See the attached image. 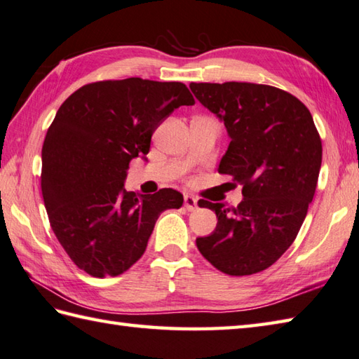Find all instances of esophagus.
Masks as SVG:
<instances>
[{
    "label": "esophagus",
    "mask_w": 359,
    "mask_h": 359,
    "mask_svg": "<svg viewBox=\"0 0 359 359\" xmlns=\"http://www.w3.org/2000/svg\"><path fill=\"white\" fill-rule=\"evenodd\" d=\"M184 208L187 210H195L196 208H198V200H196L192 195H186L184 196Z\"/></svg>",
    "instance_id": "obj_1"
}]
</instances>
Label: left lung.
Returning a JSON list of instances; mask_svg holds the SVG:
<instances>
[{
    "label": "left lung",
    "mask_w": 359,
    "mask_h": 359,
    "mask_svg": "<svg viewBox=\"0 0 359 359\" xmlns=\"http://www.w3.org/2000/svg\"><path fill=\"white\" fill-rule=\"evenodd\" d=\"M190 90L231 137L218 172L243 187L237 208L203 200L218 222L196 246L224 274L260 273L280 259L305 220L323 163L320 136L309 108L276 86L190 83Z\"/></svg>",
    "instance_id": "left-lung-1"
}]
</instances>
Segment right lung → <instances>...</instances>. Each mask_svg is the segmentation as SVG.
<instances>
[{"instance_id":"1","label":"right lung","mask_w":359,"mask_h":359,"mask_svg":"<svg viewBox=\"0 0 359 359\" xmlns=\"http://www.w3.org/2000/svg\"><path fill=\"white\" fill-rule=\"evenodd\" d=\"M194 104L184 83L130 77L88 83L58 108L41 149V194L57 240L85 273H126L161 212L182 206L178 190L139 195L123 181L161 122Z\"/></svg>"}]
</instances>
